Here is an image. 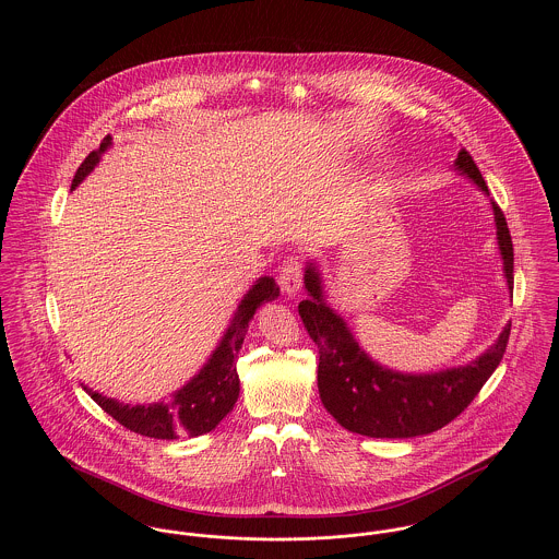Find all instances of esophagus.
I'll use <instances>...</instances> for the list:
<instances>
[{"label": "esophagus", "instance_id": "esophagus-1", "mask_svg": "<svg viewBox=\"0 0 559 559\" xmlns=\"http://www.w3.org/2000/svg\"><path fill=\"white\" fill-rule=\"evenodd\" d=\"M301 282H304V266H301V258L299 255H290L288 260H284V264L280 266V286L288 297L299 295L301 290Z\"/></svg>", "mask_w": 559, "mask_h": 559}]
</instances>
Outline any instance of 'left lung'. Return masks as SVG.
I'll list each match as a JSON object with an SVG mask.
<instances>
[{"mask_svg":"<svg viewBox=\"0 0 559 559\" xmlns=\"http://www.w3.org/2000/svg\"><path fill=\"white\" fill-rule=\"evenodd\" d=\"M454 169L467 176L479 191L488 195V187L476 160L463 148ZM497 247L503 262L508 290L514 286V249L501 209L490 200ZM304 284L308 299L299 304V314L319 346V392L324 408L340 426L350 432L374 439H411L430 435L454 417H459L481 385L499 366L510 324L503 326L490 348H486L467 366L445 368L439 372H399L374 361L355 340L348 324L326 304L324 284L317 260L306 264Z\"/></svg>","mask_w":559,"mask_h":559,"instance_id":"obj_1","label":"left lung"}]
</instances>
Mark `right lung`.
Here are the masks:
<instances>
[{"mask_svg": "<svg viewBox=\"0 0 559 559\" xmlns=\"http://www.w3.org/2000/svg\"><path fill=\"white\" fill-rule=\"evenodd\" d=\"M111 146L107 135L100 148L92 151L81 163L71 191L78 189L83 178L98 165L100 157ZM280 297V286L273 277H260L240 299L239 308L230 320L224 337L217 348L211 353L209 361L193 374L171 399L153 404H124L116 399H107L98 392H92L87 385L81 388L90 394L105 413H109L124 428L151 437V439H178V437H198L211 432L235 406L239 399L240 383L237 374V357L253 319L255 310L262 304L275 301Z\"/></svg>", "mask_w": 559, "mask_h": 559, "instance_id": "1", "label": "right lung"}]
</instances>
